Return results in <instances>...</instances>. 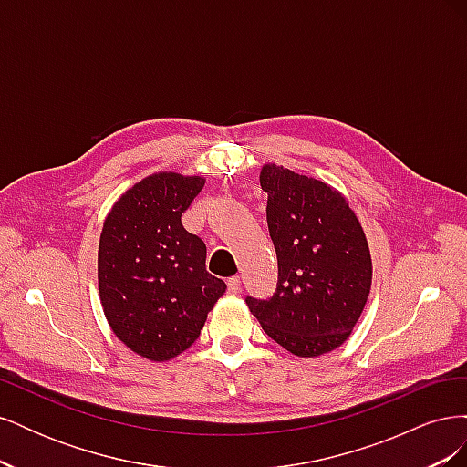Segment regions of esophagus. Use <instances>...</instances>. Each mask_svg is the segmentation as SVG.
Wrapping results in <instances>:
<instances>
[{"label":"esophagus","mask_w":467,"mask_h":467,"mask_svg":"<svg viewBox=\"0 0 467 467\" xmlns=\"http://www.w3.org/2000/svg\"><path fill=\"white\" fill-rule=\"evenodd\" d=\"M225 285H228V292H230V294L239 292V276H232V278H228V282H225Z\"/></svg>","instance_id":"34e87169"}]
</instances>
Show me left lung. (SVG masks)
I'll return each mask as SVG.
<instances>
[{"label":"left lung","mask_w":467,"mask_h":467,"mask_svg":"<svg viewBox=\"0 0 467 467\" xmlns=\"http://www.w3.org/2000/svg\"><path fill=\"white\" fill-rule=\"evenodd\" d=\"M266 223L278 261L273 298H247L265 333L296 357L341 347L372 288V257L345 196L327 182L265 163Z\"/></svg>","instance_id":"8db88e82"}]
</instances>
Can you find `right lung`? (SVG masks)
Listing matches in <instances>:
<instances>
[{"label":"right lung","instance_id":"right-lung-1","mask_svg":"<svg viewBox=\"0 0 467 467\" xmlns=\"http://www.w3.org/2000/svg\"><path fill=\"white\" fill-rule=\"evenodd\" d=\"M206 179L153 173L112 204L99 239L97 278L105 317L120 341L151 362L187 350L225 292L206 271V245L181 216Z\"/></svg>","mask_w":467,"mask_h":467}]
</instances>
